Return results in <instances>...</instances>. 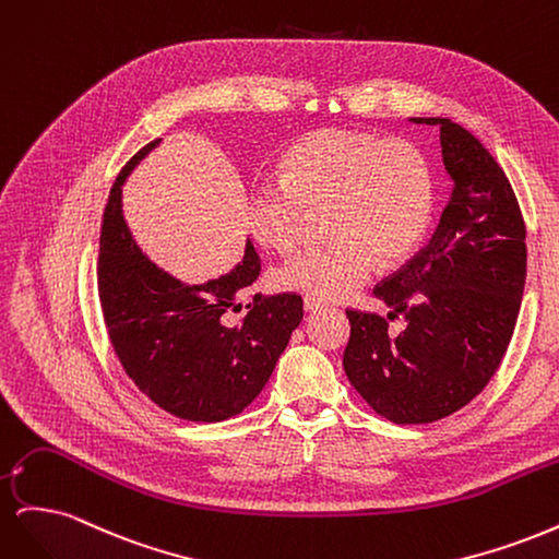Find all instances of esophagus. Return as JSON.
Instances as JSON below:
<instances>
[{"instance_id": "obj_1", "label": "esophagus", "mask_w": 559, "mask_h": 559, "mask_svg": "<svg viewBox=\"0 0 559 559\" xmlns=\"http://www.w3.org/2000/svg\"><path fill=\"white\" fill-rule=\"evenodd\" d=\"M302 308H306L308 312H319V310H324L326 306L317 298H306V300H302Z\"/></svg>"}]
</instances>
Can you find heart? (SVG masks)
<instances>
[{
	"instance_id": "heart-1",
	"label": "heart",
	"mask_w": 559,
	"mask_h": 559,
	"mask_svg": "<svg viewBox=\"0 0 559 559\" xmlns=\"http://www.w3.org/2000/svg\"><path fill=\"white\" fill-rule=\"evenodd\" d=\"M329 210L333 245L310 247L280 263L277 292L317 300L347 298L373 275L413 257L433 214V175L427 156L405 140L321 128L282 158V181H259L247 198V226L261 247L292 251L308 216Z\"/></svg>"
}]
</instances>
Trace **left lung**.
<instances>
[{
    "instance_id": "1",
    "label": "left lung",
    "mask_w": 559,
    "mask_h": 559,
    "mask_svg": "<svg viewBox=\"0 0 559 559\" xmlns=\"http://www.w3.org/2000/svg\"><path fill=\"white\" fill-rule=\"evenodd\" d=\"M411 121L441 128L452 193L429 245L376 286L392 312L347 310L343 366L378 415L427 425L464 408L497 373L527 277V230L509 177L466 128ZM399 313L406 329L394 336L385 319Z\"/></svg>"
}]
</instances>
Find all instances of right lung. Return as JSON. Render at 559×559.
<instances>
[{
	"label": "right lung",
	"instance_id": "1",
	"mask_svg": "<svg viewBox=\"0 0 559 559\" xmlns=\"http://www.w3.org/2000/svg\"><path fill=\"white\" fill-rule=\"evenodd\" d=\"M138 151L116 177L99 233L97 289L109 341L130 380L163 411L189 421H222L242 413L273 376L280 354L302 321L296 294L253 296L240 310L261 261L251 240L230 273L202 284L181 282L151 261L123 216V183L151 151Z\"/></svg>",
	"mask_w": 559,
	"mask_h": 559
}]
</instances>
